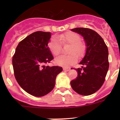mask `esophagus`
<instances>
[{"mask_svg": "<svg viewBox=\"0 0 120 120\" xmlns=\"http://www.w3.org/2000/svg\"><path fill=\"white\" fill-rule=\"evenodd\" d=\"M63 70L64 71H68L70 70V68H64Z\"/></svg>", "mask_w": 120, "mask_h": 120, "instance_id": "obj_1", "label": "esophagus"}]
</instances>
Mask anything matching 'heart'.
Returning <instances> with one entry per match:
<instances>
[{
    "label": "heart",
    "instance_id": "1",
    "mask_svg": "<svg viewBox=\"0 0 120 120\" xmlns=\"http://www.w3.org/2000/svg\"><path fill=\"white\" fill-rule=\"evenodd\" d=\"M57 37H52L48 42V48L53 55H59L61 52V43L71 45L70 55H61L57 57L54 61L56 64L62 67H70L74 64L77 57H81L85 52V46L81 42L80 36L73 32H67ZM77 56H76V55Z\"/></svg>",
    "mask_w": 120,
    "mask_h": 120
}]
</instances>
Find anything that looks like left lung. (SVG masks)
Segmentation results:
<instances>
[{"label":"left lung","instance_id":"left-lung-1","mask_svg":"<svg viewBox=\"0 0 120 120\" xmlns=\"http://www.w3.org/2000/svg\"><path fill=\"white\" fill-rule=\"evenodd\" d=\"M71 31L82 36L86 50L79 63L83 66L75 69L78 77L71 81V86L79 95H90L98 91L105 82L109 67L108 48L102 38L91 29L75 28Z\"/></svg>","mask_w":120,"mask_h":120}]
</instances>
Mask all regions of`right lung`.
I'll use <instances>...</instances> for the list:
<instances>
[{"mask_svg": "<svg viewBox=\"0 0 120 120\" xmlns=\"http://www.w3.org/2000/svg\"><path fill=\"white\" fill-rule=\"evenodd\" d=\"M50 32L37 31L18 45L13 57L15 78L20 86L30 95L41 97L54 88L56 78L62 71L59 66H46L53 59L48 48Z\"/></svg>", "mask_w": 120, "mask_h": 120, "instance_id": "obj_1", "label": "right lung"}]
</instances>
